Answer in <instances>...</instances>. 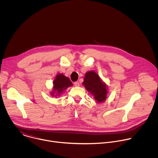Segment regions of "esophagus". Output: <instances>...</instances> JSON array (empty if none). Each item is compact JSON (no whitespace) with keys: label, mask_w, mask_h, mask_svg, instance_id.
I'll use <instances>...</instances> for the list:
<instances>
[{"label":"esophagus","mask_w":158,"mask_h":158,"mask_svg":"<svg viewBox=\"0 0 158 158\" xmlns=\"http://www.w3.org/2000/svg\"><path fill=\"white\" fill-rule=\"evenodd\" d=\"M74 85H75V86H76V87L79 86V82H77V81L75 82H74Z\"/></svg>","instance_id":"1"}]
</instances>
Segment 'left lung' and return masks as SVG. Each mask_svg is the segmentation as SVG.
<instances>
[{
	"mask_svg": "<svg viewBox=\"0 0 158 158\" xmlns=\"http://www.w3.org/2000/svg\"><path fill=\"white\" fill-rule=\"evenodd\" d=\"M82 84L87 91L93 95L98 102H102L106 99L107 94L106 85L102 82L98 74L94 71H89L85 74Z\"/></svg>",
	"mask_w": 158,
	"mask_h": 158,
	"instance_id": "8db88e82",
	"label": "left lung"
}]
</instances>
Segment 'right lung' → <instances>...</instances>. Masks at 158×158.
<instances>
[{
    "label": "right lung",
    "mask_w": 158,
    "mask_h": 158,
    "mask_svg": "<svg viewBox=\"0 0 158 158\" xmlns=\"http://www.w3.org/2000/svg\"><path fill=\"white\" fill-rule=\"evenodd\" d=\"M53 91L51 93L52 96H56L60 95L65 90L70 86H72L73 84L70 81L69 78L65 77L62 74H59L56 76V79L53 81ZM56 93V95L54 93Z\"/></svg>",
    "instance_id": "right-lung-1"
}]
</instances>
